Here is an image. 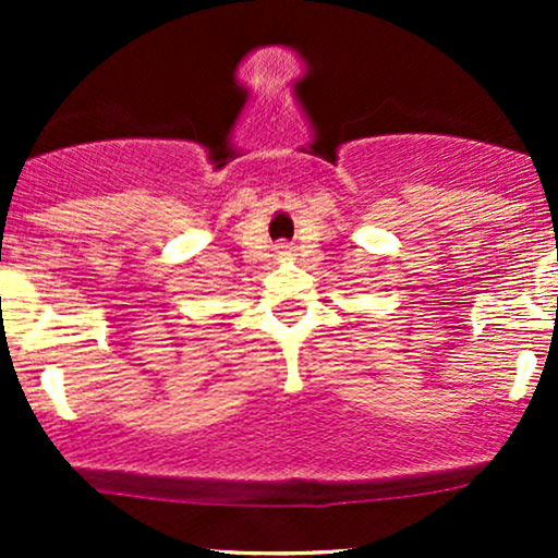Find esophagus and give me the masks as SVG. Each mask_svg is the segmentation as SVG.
<instances>
[{
  "instance_id": "esophagus-1",
  "label": "esophagus",
  "mask_w": 558,
  "mask_h": 558,
  "mask_svg": "<svg viewBox=\"0 0 558 558\" xmlns=\"http://www.w3.org/2000/svg\"><path fill=\"white\" fill-rule=\"evenodd\" d=\"M291 252H293V248L288 246V243H278V254H283V257H286V254H291Z\"/></svg>"
}]
</instances>
